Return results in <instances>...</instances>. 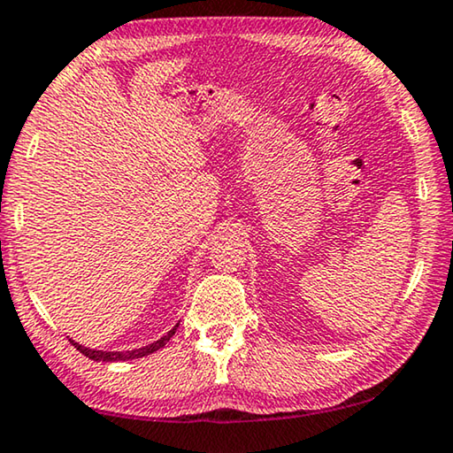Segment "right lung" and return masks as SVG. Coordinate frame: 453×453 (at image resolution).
I'll list each match as a JSON object with an SVG mask.
<instances>
[{
  "mask_svg": "<svg viewBox=\"0 0 453 453\" xmlns=\"http://www.w3.org/2000/svg\"><path fill=\"white\" fill-rule=\"evenodd\" d=\"M177 327H179V326H174V327L171 329V332H168L165 337H160L158 342L150 343V346L132 349V352H101V349L83 348V346H81V343L73 342V340H71V343L79 349L81 354L87 356V357H91V360H96V362H124V360H134V357H142V356H148V354L157 352V349H160L168 340H171V337L174 335V329H177Z\"/></svg>",
  "mask_w": 453,
  "mask_h": 453,
  "instance_id": "obj_1",
  "label": "right lung"
}]
</instances>
